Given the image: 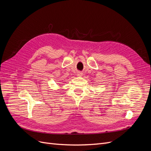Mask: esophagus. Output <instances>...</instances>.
Here are the masks:
<instances>
[{"instance_id": "1", "label": "esophagus", "mask_w": 151, "mask_h": 151, "mask_svg": "<svg viewBox=\"0 0 151 151\" xmlns=\"http://www.w3.org/2000/svg\"><path fill=\"white\" fill-rule=\"evenodd\" d=\"M77 76H79V77H81L82 76H83V73L81 72H77Z\"/></svg>"}]
</instances>
